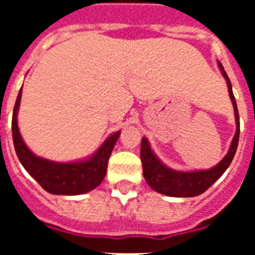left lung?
<instances>
[{"label": "left lung", "mask_w": 255, "mask_h": 255, "mask_svg": "<svg viewBox=\"0 0 255 255\" xmlns=\"http://www.w3.org/2000/svg\"><path fill=\"white\" fill-rule=\"evenodd\" d=\"M217 65L222 77L225 78L226 85H228V91H229V96L233 103L236 124H237L229 151L217 165H214L210 169L174 170L167 167L156 156L155 152L152 151L147 137H143L141 148H140V157H141V164H143L144 178L148 185L153 190H156L157 193L170 196V197H194V196L204 193L209 186H212V184H214L224 174L236 155L238 139H240V116H238L237 103H236V98H234L232 83H230L228 74L222 67L221 62H217Z\"/></svg>", "instance_id": "obj_1"}]
</instances>
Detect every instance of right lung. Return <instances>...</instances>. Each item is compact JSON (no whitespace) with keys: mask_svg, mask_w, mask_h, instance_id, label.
<instances>
[{"mask_svg":"<svg viewBox=\"0 0 255 255\" xmlns=\"http://www.w3.org/2000/svg\"><path fill=\"white\" fill-rule=\"evenodd\" d=\"M22 88L15 100L11 120V133L13 143L18 159L21 161L27 173L37 180L39 185L51 194H65V196H77L87 193L90 190L99 186L106 177L108 159L119 139L120 131H116L104 140L103 144L96 149L91 156L86 159L58 163L51 160L39 157L30 151L22 139L18 128V110L21 103Z\"/></svg>","mask_w":255,"mask_h":255,"instance_id":"add662e5","label":"right lung"}]
</instances>
